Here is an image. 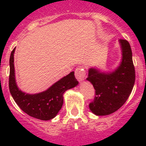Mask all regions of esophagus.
Here are the masks:
<instances>
[{
    "label": "esophagus",
    "instance_id": "1",
    "mask_svg": "<svg viewBox=\"0 0 146 146\" xmlns=\"http://www.w3.org/2000/svg\"><path fill=\"white\" fill-rule=\"evenodd\" d=\"M75 76L79 82L83 81L86 78V71H85L84 69L81 66L76 69L75 71Z\"/></svg>",
    "mask_w": 146,
    "mask_h": 146
}]
</instances>
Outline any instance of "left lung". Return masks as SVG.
<instances>
[{
    "instance_id": "obj_1",
    "label": "left lung",
    "mask_w": 146,
    "mask_h": 146,
    "mask_svg": "<svg viewBox=\"0 0 146 146\" xmlns=\"http://www.w3.org/2000/svg\"><path fill=\"white\" fill-rule=\"evenodd\" d=\"M121 61L112 71L90 67L86 80L92 84L96 96L89 104L90 111L97 116L109 115L122 107L135 83V68L129 42L120 39Z\"/></svg>"
}]
</instances>
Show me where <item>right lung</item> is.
<instances>
[{"mask_svg": "<svg viewBox=\"0 0 146 146\" xmlns=\"http://www.w3.org/2000/svg\"><path fill=\"white\" fill-rule=\"evenodd\" d=\"M15 48L10 57L9 89L13 98L18 106L28 115L42 120H49L55 117L64 103V93L74 88L79 82L71 72L39 93L29 94L19 89L16 82L14 68Z\"/></svg>", "mask_w": 146, "mask_h": 146, "instance_id": "right-lung-1", "label": "right lung"}]
</instances>
